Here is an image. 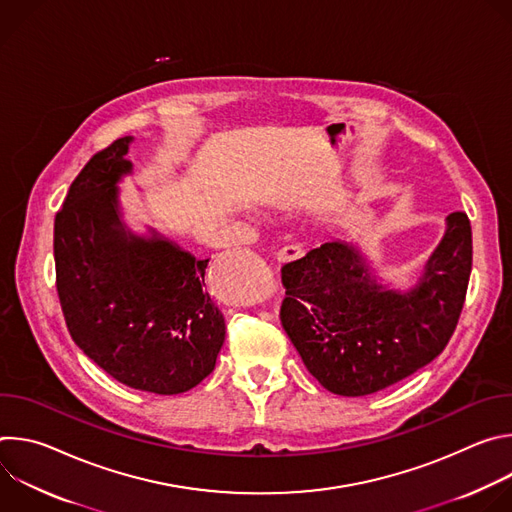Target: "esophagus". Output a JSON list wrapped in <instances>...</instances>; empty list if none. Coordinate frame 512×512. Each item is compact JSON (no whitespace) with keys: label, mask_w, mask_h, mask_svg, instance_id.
I'll list each match as a JSON object with an SVG mask.
<instances>
[{"label":"esophagus","mask_w":512,"mask_h":512,"mask_svg":"<svg viewBox=\"0 0 512 512\" xmlns=\"http://www.w3.org/2000/svg\"><path fill=\"white\" fill-rule=\"evenodd\" d=\"M300 257H304V249L298 247V245H285V247L279 249V253H277V261H281V263L296 261V259H300Z\"/></svg>","instance_id":"34e87169"}]
</instances>
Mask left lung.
<instances>
[{"instance_id":"left-lung-1","label":"left lung","mask_w":512,"mask_h":512,"mask_svg":"<svg viewBox=\"0 0 512 512\" xmlns=\"http://www.w3.org/2000/svg\"><path fill=\"white\" fill-rule=\"evenodd\" d=\"M470 271L472 229L464 212L446 218L442 241L411 287L385 281L354 243L328 241L281 269V324L324 389L371 395L446 348Z\"/></svg>"}]
</instances>
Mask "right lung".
Returning <instances> with one entry per match:
<instances>
[{
	"mask_svg": "<svg viewBox=\"0 0 512 512\" xmlns=\"http://www.w3.org/2000/svg\"><path fill=\"white\" fill-rule=\"evenodd\" d=\"M133 137L95 154L54 218L56 289L77 346L119 383L178 395L206 379L225 342L196 259L156 229L123 221L119 184Z\"/></svg>",
	"mask_w": 512,
	"mask_h": 512,
	"instance_id": "right-lung-1",
	"label": "right lung"
}]
</instances>
